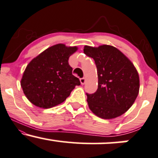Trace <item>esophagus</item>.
<instances>
[{"label":"esophagus","mask_w":158,"mask_h":158,"mask_svg":"<svg viewBox=\"0 0 158 158\" xmlns=\"http://www.w3.org/2000/svg\"><path fill=\"white\" fill-rule=\"evenodd\" d=\"M80 82H81V85H85V82H86V79H85V78H81Z\"/></svg>","instance_id":"34e87169"}]
</instances>
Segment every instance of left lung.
I'll use <instances>...</instances> for the list:
<instances>
[{
	"mask_svg": "<svg viewBox=\"0 0 158 158\" xmlns=\"http://www.w3.org/2000/svg\"><path fill=\"white\" fill-rule=\"evenodd\" d=\"M84 53L95 61L98 89L87 94L91 111L103 119H112L126 113L134 104L140 89L139 75L133 63L115 47L85 45Z\"/></svg>",
	"mask_w": 158,
	"mask_h": 158,
	"instance_id": "left-lung-1",
	"label": "left lung"
}]
</instances>
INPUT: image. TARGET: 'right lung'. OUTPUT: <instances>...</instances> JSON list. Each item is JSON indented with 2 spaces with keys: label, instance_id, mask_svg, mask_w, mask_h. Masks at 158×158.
<instances>
[{
  "label": "right lung",
  "instance_id": "add662e5",
  "mask_svg": "<svg viewBox=\"0 0 158 158\" xmlns=\"http://www.w3.org/2000/svg\"><path fill=\"white\" fill-rule=\"evenodd\" d=\"M77 50V46L59 43L45 49L28 64L20 85L31 103L43 109L55 107L80 85L68 64L69 57Z\"/></svg>",
  "mask_w": 158,
  "mask_h": 158
}]
</instances>
